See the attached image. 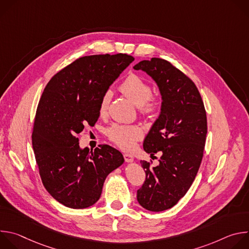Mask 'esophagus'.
Listing matches in <instances>:
<instances>
[{
    "label": "esophagus",
    "mask_w": 249,
    "mask_h": 249,
    "mask_svg": "<svg viewBox=\"0 0 249 249\" xmlns=\"http://www.w3.org/2000/svg\"><path fill=\"white\" fill-rule=\"evenodd\" d=\"M123 157H124V160L126 162H132L134 160V157L130 154H124Z\"/></svg>",
    "instance_id": "34e87169"
}]
</instances>
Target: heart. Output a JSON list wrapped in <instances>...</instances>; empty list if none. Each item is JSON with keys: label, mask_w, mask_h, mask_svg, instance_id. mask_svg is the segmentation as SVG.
<instances>
[{"label": "heart", "mask_w": 249, "mask_h": 249, "mask_svg": "<svg viewBox=\"0 0 249 249\" xmlns=\"http://www.w3.org/2000/svg\"><path fill=\"white\" fill-rule=\"evenodd\" d=\"M121 92L139 106L140 113L152 115L159 108V101L153 96L151 85L143 78L136 74H130L119 87ZM112 98V91L105 90L98 103L100 116H105L108 112ZM108 138L123 150H132L137 142L143 137V130L138 125L114 124L107 129Z\"/></svg>", "instance_id": "1"}]
</instances>
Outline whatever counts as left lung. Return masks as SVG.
<instances>
[{"label": "left lung", "mask_w": 249, "mask_h": 249, "mask_svg": "<svg viewBox=\"0 0 249 249\" xmlns=\"http://www.w3.org/2000/svg\"><path fill=\"white\" fill-rule=\"evenodd\" d=\"M134 69L154 79L162 98L160 114L143 144L152 158L160 152V164L141 160L146 180L137 191L142 207L161 212L176 205L195 179L204 154L207 115L195 84L168 61L152 58Z\"/></svg>", "instance_id": "obj_1"}]
</instances>
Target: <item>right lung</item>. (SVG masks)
<instances>
[{
    "instance_id": "1",
    "label": "right lung",
    "mask_w": 249,
    "mask_h": 249,
    "mask_svg": "<svg viewBox=\"0 0 249 249\" xmlns=\"http://www.w3.org/2000/svg\"><path fill=\"white\" fill-rule=\"evenodd\" d=\"M133 61L122 53L81 57L54 75L42 92L32 147L44 187L66 207L84 209L97 202L106 176L124 162L108 145L82 150L77 135L95 124L102 93Z\"/></svg>"
}]
</instances>
